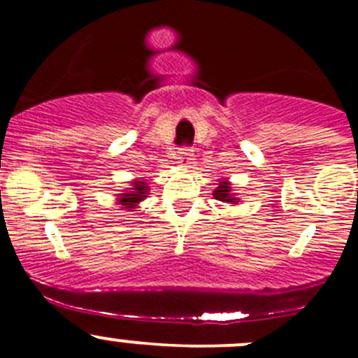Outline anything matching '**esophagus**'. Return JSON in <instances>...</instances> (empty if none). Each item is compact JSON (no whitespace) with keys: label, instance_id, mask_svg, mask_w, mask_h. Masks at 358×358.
Returning a JSON list of instances; mask_svg holds the SVG:
<instances>
[{"label":"esophagus","instance_id":"esophagus-1","mask_svg":"<svg viewBox=\"0 0 358 358\" xmlns=\"http://www.w3.org/2000/svg\"><path fill=\"white\" fill-rule=\"evenodd\" d=\"M178 166H182V168H187V166L190 164V161H192V149H189V147H182V149H178Z\"/></svg>","mask_w":358,"mask_h":358}]
</instances>
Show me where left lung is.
Wrapping results in <instances>:
<instances>
[{
    "instance_id": "8db88e82",
    "label": "left lung",
    "mask_w": 358,
    "mask_h": 358,
    "mask_svg": "<svg viewBox=\"0 0 358 358\" xmlns=\"http://www.w3.org/2000/svg\"><path fill=\"white\" fill-rule=\"evenodd\" d=\"M213 197L222 202H229V204H237L241 199L232 192V183L227 178L218 180V187L213 190Z\"/></svg>"
}]
</instances>
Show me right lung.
<instances>
[{"label":"right lung","instance_id":"1","mask_svg":"<svg viewBox=\"0 0 358 358\" xmlns=\"http://www.w3.org/2000/svg\"><path fill=\"white\" fill-rule=\"evenodd\" d=\"M149 183L143 178H135L129 182V187L121 194H115V204L126 211H136L138 204L149 196Z\"/></svg>","mask_w":358,"mask_h":358}]
</instances>
